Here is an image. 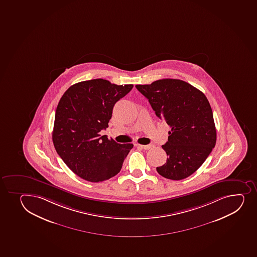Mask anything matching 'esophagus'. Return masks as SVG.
Returning a JSON list of instances; mask_svg holds the SVG:
<instances>
[{
	"mask_svg": "<svg viewBox=\"0 0 257 257\" xmlns=\"http://www.w3.org/2000/svg\"><path fill=\"white\" fill-rule=\"evenodd\" d=\"M138 147L141 148V149H145V150H149L151 149L153 145H138Z\"/></svg>",
	"mask_w": 257,
	"mask_h": 257,
	"instance_id": "34e87169",
	"label": "esophagus"
}]
</instances>
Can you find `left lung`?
<instances>
[{
    "mask_svg": "<svg viewBox=\"0 0 257 257\" xmlns=\"http://www.w3.org/2000/svg\"><path fill=\"white\" fill-rule=\"evenodd\" d=\"M159 119L170 125L162 148L167 161L157 167L163 177L180 180L196 172L209 156L217 140L212 108L202 92L179 79L158 80L136 85Z\"/></svg>",
    "mask_w": 257,
    "mask_h": 257,
    "instance_id": "left-lung-1",
    "label": "left lung"
}]
</instances>
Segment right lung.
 <instances>
[{"label":"right lung","mask_w":257,"mask_h":257,"mask_svg":"<svg viewBox=\"0 0 257 257\" xmlns=\"http://www.w3.org/2000/svg\"><path fill=\"white\" fill-rule=\"evenodd\" d=\"M133 87L102 78L88 80L71 86L59 101L54 146L69 169L83 180L102 182L121 170L133 144H119L99 133L108 126L115 103Z\"/></svg>","instance_id":"1"}]
</instances>
